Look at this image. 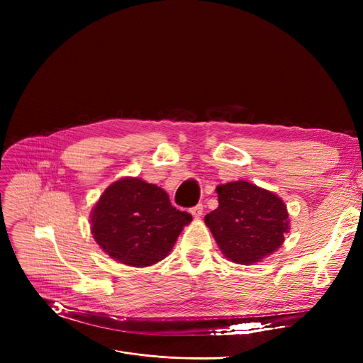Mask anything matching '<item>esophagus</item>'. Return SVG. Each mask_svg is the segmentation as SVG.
<instances>
[{
	"label": "esophagus",
	"instance_id": "obj_1",
	"mask_svg": "<svg viewBox=\"0 0 363 363\" xmlns=\"http://www.w3.org/2000/svg\"><path fill=\"white\" fill-rule=\"evenodd\" d=\"M191 213L194 218H200L203 215V204H196L195 207H192Z\"/></svg>",
	"mask_w": 363,
	"mask_h": 363
}]
</instances>
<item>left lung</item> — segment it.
Masks as SVG:
<instances>
[{"label": "left lung", "mask_w": 363, "mask_h": 363, "mask_svg": "<svg viewBox=\"0 0 363 363\" xmlns=\"http://www.w3.org/2000/svg\"><path fill=\"white\" fill-rule=\"evenodd\" d=\"M216 194L218 208L204 223L230 262L252 265L283 245L291 225L280 196L245 180L219 184Z\"/></svg>", "instance_id": "left-lung-1"}]
</instances>
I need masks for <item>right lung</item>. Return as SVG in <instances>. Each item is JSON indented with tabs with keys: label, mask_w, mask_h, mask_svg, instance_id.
Listing matches in <instances>:
<instances>
[{
	"label": "right lung",
	"mask_w": 363,
	"mask_h": 363,
	"mask_svg": "<svg viewBox=\"0 0 363 363\" xmlns=\"http://www.w3.org/2000/svg\"><path fill=\"white\" fill-rule=\"evenodd\" d=\"M192 216L177 211L168 194L139 177L107 186L91 212L95 242L116 262L145 268L169 255Z\"/></svg>",
	"instance_id": "add662e5"
}]
</instances>
